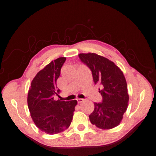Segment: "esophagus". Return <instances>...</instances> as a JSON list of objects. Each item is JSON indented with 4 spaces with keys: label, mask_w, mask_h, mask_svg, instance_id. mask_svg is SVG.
Here are the masks:
<instances>
[{
    "label": "esophagus",
    "mask_w": 156,
    "mask_h": 156,
    "mask_svg": "<svg viewBox=\"0 0 156 156\" xmlns=\"http://www.w3.org/2000/svg\"><path fill=\"white\" fill-rule=\"evenodd\" d=\"M77 101L78 103H81L82 102H83L84 100H83V99H81V98H77Z\"/></svg>",
    "instance_id": "1"
}]
</instances>
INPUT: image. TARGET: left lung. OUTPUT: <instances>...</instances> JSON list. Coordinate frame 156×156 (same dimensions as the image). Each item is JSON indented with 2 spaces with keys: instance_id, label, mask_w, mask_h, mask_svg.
Segmentation results:
<instances>
[{
  "instance_id": "left-lung-1",
  "label": "left lung",
  "mask_w": 156,
  "mask_h": 156,
  "mask_svg": "<svg viewBox=\"0 0 156 156\" xmlns=\"http://www.w3.org/2000/svg\"><path fill=\"white\" fill-rule=\"evenodd\" d=\"M82 62L92 70L94 83H101V103L94 102V110L89 115L91 123L102 130L118 126L127 109L129 101L124 73L112 61L94 53L79 54Z\"/></svg>"
}]
</instances>
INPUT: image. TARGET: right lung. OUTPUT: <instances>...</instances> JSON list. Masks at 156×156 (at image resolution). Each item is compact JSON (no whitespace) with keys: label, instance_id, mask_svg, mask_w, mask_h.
<instances>
[{"label":"right lung","instance_id":"1","mask_svg":"<svg viewBox=\"0 0 156 156\" xmlns=\"http://www.w3.org/2000/svg\"><path fill=\"white\" fill-rule=\"evenodd\" d=\"M65 60V57L58 58L44 67L32 79L28 90L27 102L32 119L39 130L48 134L60 133L69 127L77 104L76 100L54 99L60 91L56 81Z\"/></svg>","mask_w":156,"mask_h":156}]
</instances>
